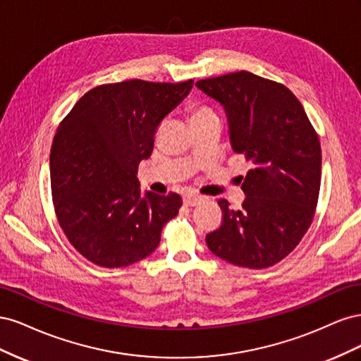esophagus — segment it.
Wrapping results in <instances>:
<instances>
[{
    "label": "esophagus",
    "instance_id": "34e87169",
    "mask_svg": "<svg viewBox=\"0 0 361 361\" xmlns=\"http://www.w3.org/2000/svg\"><path fill=\"white\" fill-rule=\"evenodd\" d=\"M200 200H202V195H199V194L188 192V194L183 195V204L185 206H194V204H197Z\"/></svg>",
    "mask_w": 361,
    "mask_h": 361
}]
</instances>
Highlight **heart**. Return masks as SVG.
<instances>
[{
    "label": "heart",
    "mask_w": 361,
    "mask_h": 361,
    "mask_svg": "<svg viewBox=\"0 0 361 361\" xmlns=\"http://www.w3.org/2000/svg\"><path fill=\"white\" fill-rule=\"evenodd\" d=\"M211 116H215V113L211 110L209 106H206V105H194V106H191V118L192 120H199V118L211 117Z\"/></svg>",
    "instance_id": "b5f03b06"
}]
</instances>
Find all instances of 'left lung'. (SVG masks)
<instances>
[{"instance_id":"left-lung-1","label":"left lung","mask_w":361,"mask_h":361,"mask_svg":"<svg viewBox=\"0 0 361 361\" xmlns=\"http://www.w3.org/2000/svg\"><path fill=\"white\" fill-rule=\"evenodd\" d=\"M224 108L231 145L251 162L243 207L218 200L223 223L206 235L212 253L236 267L279 264L312 224L321 187V145L301 102L283 84L241 71L195 82Z\"/></svg>"}]
</instances>
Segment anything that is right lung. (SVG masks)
Returning <instances> with one entry per match:
<instances>
[{
	"instance_id": "add662e5",
	"label": "right lung",
	"mask_w": 361,
	"mask_h": 361,
	"mask_svg": "<svg viewBox=\"0 0 361 361\" xmlns=\"http://www.w3.org/2000/svg\"><path fill=\"white\" fill-rule=\"evenodd\" d=\"M130 80L97 85L63 118L49 157L57 220L80 255L104 268L154 253L180 195L141 194L138 164L154 150L158 125L192 89Z\"/></svg>"
}]
</instances>
